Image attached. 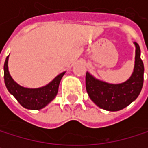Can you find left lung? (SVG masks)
I'll use <instances>...</instances> for the list:
<instances>
[{
  "mask_svg": "<svg viewBox=\"0 0 148 148\" xmlns=\"http://www.w3.org/2000/svg\"><path fill=\"white\" fill-rule=\"evenodd\" d=\"M135 45V61L130 78L121 84H110L95 79L86 72V88L90 99L99 108L117 111L127 107L139 96L143 86L144 65L140 59V46Z\"/></svg>",
  "mask_w": 148,
  "mask_h": 148,
  "instance_id": "1",
  "label": "left lung"
}]
</instances>
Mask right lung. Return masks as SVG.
I'll return each instance as SVG.
<instances>
[{
  "label": "right lung",
  "instance_id": "1",
  "mask_svg": "<svg viewBox=\"0 0 148 148\" xmlns=\"http://www.w3.org/2000/svg\"><path fill=\"white\" fill-rule=\"evenodd\" d=\"M8 56L4 63V81L8 92L18 102L28 110H40L50 103L58 92L60 81L65 72L57 75L50 83L40 88H25L17 84L8 71Z\"/></svg>",
  "mask_w": 148,
  "mask_h": 148
}]
</instances>
